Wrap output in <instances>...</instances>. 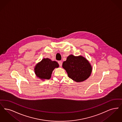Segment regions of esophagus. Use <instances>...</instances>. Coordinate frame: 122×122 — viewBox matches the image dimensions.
Here are the masks:
<instances>
[{"label":"esophagus","instance_id":"esophagus-1","mask_svg":"<svg viewBox=\"0 0 122 122\" xmlns=\"http://www.w3.org/2000/svg\"><path fill=\"white\" fill-rule=\"evenodd\" d=\"M58 64H59V66H60V67H61L62 66V64H63V63H62V62L61 61H59L58 62Z\"/></svg>","mask_w":122,"mask_h":122}]
</instances>
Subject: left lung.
<instances>
[{
  "instance_id": "8db88e82",
  "label": "left lung",
  "mask_w": 122,
  "mask_h": 122,
  "mask_svg": "<svg viewBox=\"0 0 122 122\" xmlns=\"http://www.w3.org/2000/svg\"><path fill=\"white\" fill-rule=\"evenodd\" d=\"M67 72L69 77L76 82L86 80L90 76L92 67L89 62L83 57L69 56L62 65Z\"/></svg>"
}]
</instances>
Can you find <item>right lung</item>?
<instances>
[{
	"instance_id": "right-lung-1",
	"label": "right lung",
	"mask_w": 122,
	"mask_h": 122,
	"mask_svg": "<svg viewBox=\"0 0 122 122\" xmlns=\"http://www.w3.org/2000/svg\"><path fill=\"white\" fill-rule=\"evenodd\" d=\"M58 67L59 65L57 62L52 61L49 58H44L36 66L35 74L42 80H49L53 70Z\"/></svg>"
}]
</instances>
